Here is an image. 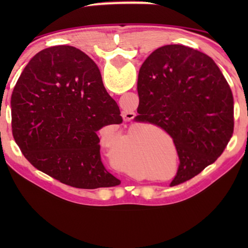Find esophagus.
<instances>
[{
    "label": "esophagus",
    "mask_w": 248,
    "mask_h": 248,
    "mask_svg": "<svg viewBox=\"0 0 248 248\" xmlns=\"http://www.w3.org/2000/svg\"><path fill=\"white\" fill-rule=\"evenodd\" d=\"M134 116H135L134 113H126V114L123 115L124 121H131V120H133Z\"/></svg>",
    "instance_id": "esophagus-1"
}]
</instances>
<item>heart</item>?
Instances as JSON below:
<instances>
[{
  "instance_id": "b5f03b06",
  "label": "heart",
  "mask_w": 248,
  "mask_h": 248,
  "mask_svg": "<svg viewBox=\"0 0 248 248\" xmlns=\"http://www.w3.org/2000/svg\"><path fill=\"white\" fill-rule=\"evenodd\" d=\"M114 130V128H113ZM132 149L131 150H127L126 152H118V154L116 155V160H117V165L120 166V167L123 169L124 171H126V172H130V164H128V161L127 160H123L122 161V157H123L124 155V154H126L127 155H132Z\"/></svg>"
}]
</instances>
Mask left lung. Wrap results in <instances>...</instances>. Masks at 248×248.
Wrapping results in <instances>:
<instances>
[{
  "instance_id": "obj_1",
  "label": "left lung",
  "mask_w": 248,
  "mask_h": 248,
  "mask_svg": "<svg viewBox=\"0 0 248 248\" xmlns=\"http://www.w3.org/2000/svg\"><path fill=\"white\" fill-rule=\"evenodd\" d=\"M137 122L170 135L179 158L170 186L200 174L218 159L233 132V98L211 57L183 45L152 52L138 78Z\"/></svg>"
}]
</instances>
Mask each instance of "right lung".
<instances>
[{
	"label": "right lung",
	"instance_id": "add662e5",
	"mask_svg": "<svg viewBox=\"0 0 248 248\" xmlns=\"http://www.w3.org/2000/svg\"><path fill=\"white\" fill-rule=\"evenodd\" d=\"M11 114L16 144L40 171L77 188L121 184L101 162L97 131L123 118L96 63L80 49L36 54L13 90Z\"/></svg>",
	"mask_w": 248,
	"mask_h": 248
}]
</instances>
